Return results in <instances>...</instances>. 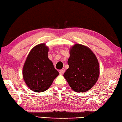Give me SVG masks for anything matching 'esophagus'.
Here are the masks:
<instances>
[{
	"label": "esophagus",
	"instance_id": "1",
	"mask_svg": "<svg viewBox=\"0 0 122 122\" xmlns=\"http://www.w3.org/2000/svg\"><path fill=\"white\" fill-rule=\"evenodd\" d=\"M65 69H61V70H60V74H61V75H63V74H64V73H65Z\"/></svg>",
	"mask_w": 122,
	"mask_h": 122
}]
</instances>
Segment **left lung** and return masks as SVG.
Instances as JSON below:
<instances>
[{
  "label": "left lung",
  "instance_id": "obj_1",
  "mask_svg": "<svg viewBox=\"0 0 122 122\" xmlns=\"http://www.w3.org/2000/svg\"><path fill=\"white\" fill-rule=\"evenodd\" d=\"M68 69L63 76L74 91L86 92L98 80L100 66L95 54L86 46L75 44L70 49Z\"/></svg>",
  "mask_w": 122,
  "mask_h": 122
}]
</instances>
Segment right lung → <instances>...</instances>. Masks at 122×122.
Segmentation results:
<instances>
[{"label":"right lung","mask_w":122,"mask_h":122,"mask_svg":"<svg viewBox=\"0 0 122 122\" xmlns=\"http://www.w3.org/2000/svg\"><path fill=\"white\" fill-rule=\"evenodd\" d=\"M48 49L45 44L36 45L30 51L24 65L25 82L33 92H43L48 89L59 74L48 59Z\"/></svg>","instance_id":"obj_1"}]
</instances>
